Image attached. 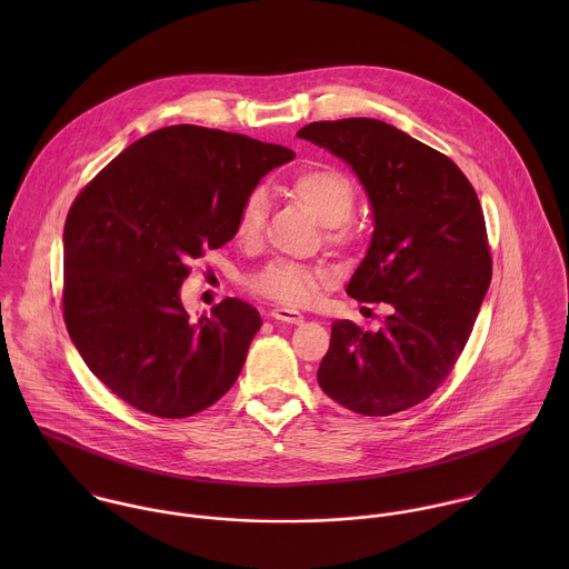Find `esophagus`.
<instances>
[{
  "label": "esophagus",
  "instance_id": "34e87169",
  "mask_svg": "<svg viewBox=\"0 0 569 569\" xmlns=\"http://www.w3.org/2000/svg\"><path fill=\"white\" fill-rule=\"evenodd\" d=\"M269 318L278 320V322H287V325H302L305 322V316L296 309H273V311H269Z\"/></svg>",
  "mask_w": 569,
  "mask_h": 569
}]
</instances>
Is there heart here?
<instances>
[{"label": "heart", "instance_id": "b5f03b06", "mask_svg": "<svg viewBox=\"0 0 569 569\" xmlns=\"http://www.w3.org/2000/svg\"><path fill=\"white\" fill-rule=\"evenodd\" d=\"M287 190L302 206H307L322 226H326L328 243H352L355 237L348 219L355 210L357 192L352 181L343 172L328 166L307 168L287 183ZM264 217H267L264 192L262 190L249 192L237 214L234 239L241 244L256 243L260 239ZM249 287L258 296H264L278 305L302 307L316 300V296L320 293L322 273L298 262L278 260L267 264L262 271H258L249 280Z\"/></svg>", "mask_w": 569, "mask_h": 569}]
</instances>
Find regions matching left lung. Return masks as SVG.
I'll return each mask as SVG.
<instances>
[{
	"instance_id": "1",
	"label": "left lung",
	"mask_w": 569,
	"mask_h": 569,
	"mask_svg": "<svg viewBox=\"0 0 569 569\" xmlns=\"http://www.w3.org/2000/svg\"><path fill=\"white\" fill-rule=\"evenodd\" d=\"M298 138L361 181L375 232L346 293L390 305L377 332L332 322L318 383L363 416L418 406L456 366L487 296L492 262L480 199L447 156L388 122H311Z\"/></svg>"
}]
</instances>
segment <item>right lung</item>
<instances>
[{
    "label": "right lung",
    "mask_w": 569,
    "mask_h": 569,
    "mask_svg": "<svg viewBox=\"0 0 569 569\" xmlns=\"http://www.w3.org/2000/svg\"><path fill=\"white\" fill-rule=\"evenodd\" d=\"M293 151L241 133L172 124L107 163L63 230V318L87 368L129 406L186 418L239 379L262 325L239 298L190 320V260L234 239L244 197Z\"/></svg>",
    "instance_id": "right-lung-1"
}]
</instances>
